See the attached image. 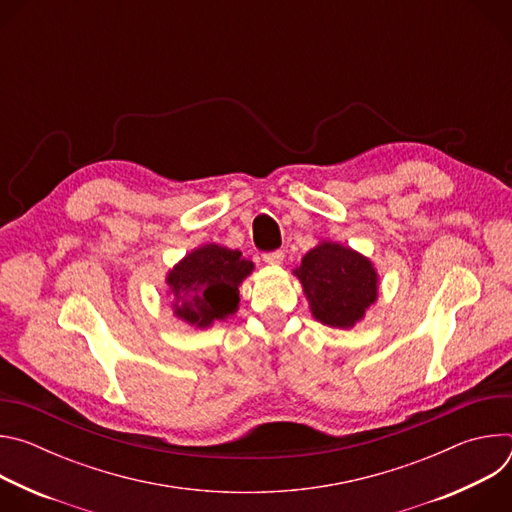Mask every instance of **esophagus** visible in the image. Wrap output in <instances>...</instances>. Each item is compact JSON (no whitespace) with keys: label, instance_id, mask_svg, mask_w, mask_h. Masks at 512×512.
<instances>
[{"label":"esophagus","instance_id":"esophagus-1","mask_svg":"<svg viewBox=\"0 0 512 512\" xmlns=\"http://www.w3.org/2000/svg\"><path fill=\"white\" fill-rule=\"evenodd\" d=\"M263 261L269 263V265H279L283 261V251H269V253H263Z\"/></svg>","mask_w":512,"mask_h":512}]
</instances>
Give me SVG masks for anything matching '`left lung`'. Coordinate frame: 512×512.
Here are the masks:
<instances>
[{
	"mask_svg": "<svg viewBox=\"0 0 512 512\" xmlns=\"http://www.w3.org/2000/svg\"><path fill=\"white\" fill-rule=\"evenodd\" d=\"M312 314L326 326L352 328L377 300V271L360 253L338 243H320L294 271Z\"/></svg>",
	"mask_w": 512,
	"mask_h": 512,
	"instance_id": "left-lung-1",
	"label": "left lung"
}]
</instances>
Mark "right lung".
<instances>
[{
    "instance_id": "obj_1",
    "label": "right lung",
    "mask_w": 512,
    "mask_h": 512,
    "mask_svg": "<svg viewBox=\"0 0 512 512\" xmlns=\"http://www.w3.org/2000/svg\"><path fill=\"white\" fill-rule=\"evenodd\" d=\"M253 271V263L221 245H204L188 253L170 273L174 314L184 322L206 328L225 320L239 308V285Z\"/></svg>"
}]
</instances>
